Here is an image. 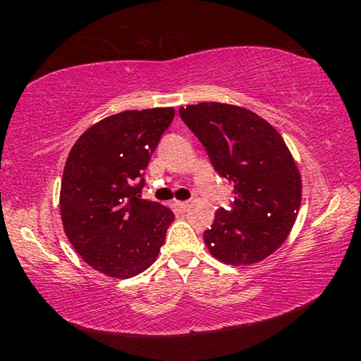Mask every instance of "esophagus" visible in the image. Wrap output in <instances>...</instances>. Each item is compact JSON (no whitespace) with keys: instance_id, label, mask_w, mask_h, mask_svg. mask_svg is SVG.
Returning <instances> with one entry per match:
<instances>
[{"instance_id":"1","label":"esophagus","mask_w":361,"mask_h":361,"mask_svg":"<svg viewBox=\"0 0 361 361\" xmlns=\"http://www.w3.org/2000/svg\"><path fill=\"white\" fill-rule=\"evenodd\" d=\"M173 207H175V209L178 210V212H188L189 207H191V204L186 202V200H185V202H183V200H175Z\"/></svg>"}]
</instances>
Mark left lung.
Instances as JSON below:
<instances>
[{
    "instance_id": "obj_1",
    "label": "left lung",
    "mask_w": 361,
    "mask_h": 361,
    "mask_svg": "<svg viewBox=\"0 0 361 361\" xmlns=\"http://www.w3.org/2000/svg\"><path fill=\"white\" fill-rule=\"evenodd\" d=\"M180 116L205 146L213 169L234 185L231 210L215 213L204 232L210 253L226 264L259 262L286 240L301 205V175L280 133L242 106L204 102Z\"/></svg>"
}]
</instances>
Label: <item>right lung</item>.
<instances>
[{
  "instance_id": "add662e5",
  "label": "right lung",
  "mask_w": 361,
  "mask_h": 361,
  "mask_svg": "<svg viewBox=\"0 0 361 361\" xmlns=\"http://www.w3.org/2000/svg\"><path fill=\"white\" fill-rule=\"evenodd\" d=\"M173 108L129 109L85 130L66 159L60 215L65 234L90 267L114 279L156 261L175 215L140 199L145 169L169 129Z\"/></svg>"
}]
</instances>
